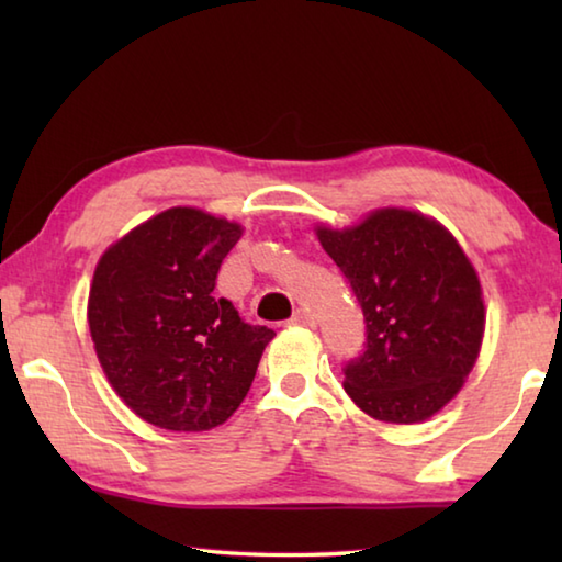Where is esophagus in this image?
<instances>
[{
  "label": "esophagus",
  "instance_id": "esophagus-1",
  "mask_svg": "<svg viewBox=\"0 0 562 562\" xmlns=\"http://www.w3.org/2000/svg\"><path fill=\"white\" fill-rule=\"evenodd\" d=\"M290 325H294V327H315L317 319H315V315H312L310 310H297V312H294V315H292Z\"/></svg>",
  "mask_w": 562,
  "mask_h": 562
}]
</instances>
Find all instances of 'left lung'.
<instances>
[{
	"mask_svg": "<svg viewBox=\"0 0 562 562\" xmlns=\"http://www.w3.org/2000/svg\"><path fill=\"white\" fill-rule=\"evenodd\" d=\"M367 322V349L345 392L384 424H418L461 392L481 355L486 307L479 272L436 217L376 207L349 227H315Z\"/></svg>",
	"mask_w": 562,
	"mask_h": 562,
	"instance_id": "left-lung-1",
	"label": "left lung"
}]
</instances>
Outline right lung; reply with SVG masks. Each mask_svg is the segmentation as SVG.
Segmentation results:
<instances>
[{"label": "right lung", "mask_w": 562, "mask_h": 562, "mask_svg": "<svg viewBox=\"0 0 562 562\" xmlns=\"http://www.w3.org/2000/svg\"><path fill=\"white\" fill-rule=\"evenodd\" d=\"M245 227L176 205L106 247L87 319L99 364L133 414L166 431L225 424L274 331L213 297L221 262Z\"/></svg>", "instance_id": "add662e5"}]
</instances>
